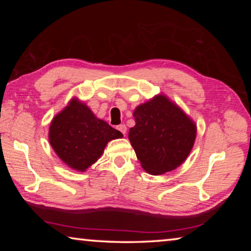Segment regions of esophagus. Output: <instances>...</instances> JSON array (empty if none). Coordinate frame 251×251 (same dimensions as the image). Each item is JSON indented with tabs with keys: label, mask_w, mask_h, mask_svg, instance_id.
Listing matches in <instances>:
<instances>
[{
	"label": "esophagus",
	"mask_w": 251,
	"mask_h": 251,
	"mask_svg": "<svg viewBox=\"0 0 251 251\" xmlns=\"http://www.w3.org/2000/svg\"><path fill=\"white\" fill-rule=\"evenodd\" d=\"M117 129L121 131L122 134H126V131H127V127H126V125H124V124H121V125H118L117 126Z\"/></svg>",
	"instance_id": "esophagus-1"
}]
</instances>
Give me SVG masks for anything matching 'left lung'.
Wrapping results in <instances>:
<instances>
[{
  "mask_svg": "<svg viewBox=\"0 0 251 251\" xmlns=\"http://www.w3.org/2000/svg\"><path fill=\"white\" fill-rule=\"evenodd\" d=\"M136 125L128 138L142 167L152 175L174 171L188 157L196 138V124L165 95L134 110Z\"/></svg>",
  "mask_w": 251,
  "mask_h": 251,
  "instance_id": "1",
  "label": "left lung"
}]
</instances>
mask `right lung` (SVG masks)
Here are the masks:
<instances>
[{
  "label": "right lung",
  "mask_w": 251,
  "mask_h": 251,
  "mask_svg": "<svg viewBox=\"0 0 251 251\" xmlns=\"http://www.w3.org/2000/svg\"><path fill=\"white\" fill-rule=\"evenodd\" d=\"M123 137L120 130L97 118L77 99L50 123L49 139L54 151L67 166L85 172L103 154L109 141Z\"/></svg>",
  "instance_id": "1"
}]
</instances>
